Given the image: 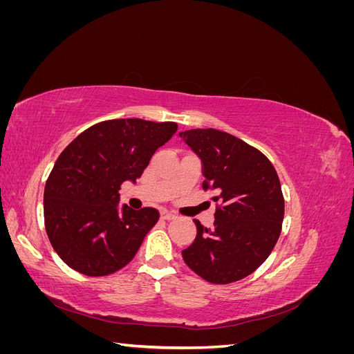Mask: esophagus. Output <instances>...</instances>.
I'll return each instance as SVG.
<instances>
[{
    "mask_svg": "<svg viewBox=\"0 0 354 354\" xmlns=\"http://www.w3.org/2000/svg\"><path fill=\"white\" fill-rule=\"evenodd\" d=\"M160 218L162 220H174L176 218V216L173 212H169V211H160Z\"/></svg>",
    "mask_w": 354,
    "mask_h": 354,
    "instance_id": "obj_1",
    "label": "esophagus"
}]
</instances>
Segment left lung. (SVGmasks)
Wrapping results in <instances>:
<instances>
[{"label":"left lung","instance_id":"8db88e82","mask_svg":"<svg viewBox=\"0 0 354 354\" xmlns=\"http://www.w3.org/2000/svg\"><path fill=\"white\" fill-rule=\"evenodd\" d=\"M202 162V187L217 203L211 229L195 220L196 238L181 251L185 263L211 283L243 279L267 260L285 214L281 181L259 149L214 128L181 131Z\"/></svg>","mask_w":354,"mask_h":354}]
</instances>
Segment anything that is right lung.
I'll use <instances>...</instances> for the list:
<instances>
[{
    "mask_svg": "<svg viewBox=\"0 0 354 354\" xmlns=\"http://www.w3.org/2000/svg\"><path fill=\"white\" fill-rule=\"evenodd\" d=\"M176 131V122L103 121L60 153L44 189V221L51 246L71 269L108 276L134 259L159 212L121 208L120 189L140 178Z\"/></svg>",
    "mask_w": 354,
    "mask_h": 354,
    "instance_id": "1",
    "label": "right lung"
}]
</instances>
